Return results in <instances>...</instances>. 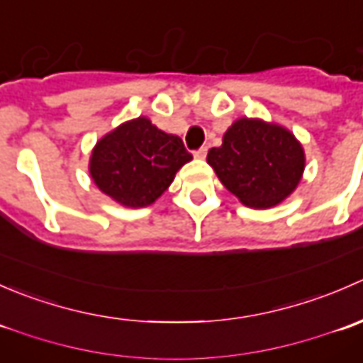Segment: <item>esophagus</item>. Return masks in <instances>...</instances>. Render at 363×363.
Segmentation results:
<instances>
[{"mask_svg":"<svg viewBox=\"0 0 363 363\" xmlns=\"http://www.w3.org/2000/svg\"><path fill=\"white\" fill-rule=\"evenodd\" d=\"M193 156H195V158H199V160H203L205 156H207V147H200V149H196V151L193 152Z\"/></svg>","mask_w":363,"mask_h":363,"instance_id":"1","label":"esophagus"}]
</instances>
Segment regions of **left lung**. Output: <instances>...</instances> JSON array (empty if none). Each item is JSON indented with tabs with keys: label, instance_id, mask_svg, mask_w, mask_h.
I'll return each mask as SVG.
<instances>
[{
	"label": "left lung",
	"instance_id": "obj_1",
	"mask_svg": "<svg viewBox=\"0 0 363 363\" xmlns=\"http://www.w3.org/2000/svg\"><path fill=\"white\" fill-rule=\"evenodd\" d=\"M207 163L244 205L267 208L296 188L306 158L288 130L242 117L226 130L223 144L208 151Z\"/></svg>",
	"mask_w": 363,
	"mask_h": 363
}]
</instances>
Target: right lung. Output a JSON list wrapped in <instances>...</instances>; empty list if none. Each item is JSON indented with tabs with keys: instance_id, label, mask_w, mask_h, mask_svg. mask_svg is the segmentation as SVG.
Returning a JSON list of instances; mask_svg holds the SVG:
<instances>
[{
	"instance_id": "1",
	"label": "right lung",
	"mask_w": 363,
	"mask_h": 363,
	"mask_svg": "<svg viewBox=\"0 0 363 363\" xmlns=\"http://www.w3.org/2000/svg\"><path fill=\"white\" fill-rule=\"evenodd\" d=\"M191 160L181 138L138 117L98 142L89 172L94 184L116 202L145 207L161 196L179 168Z\"/></svg>"
}]
</instances>
